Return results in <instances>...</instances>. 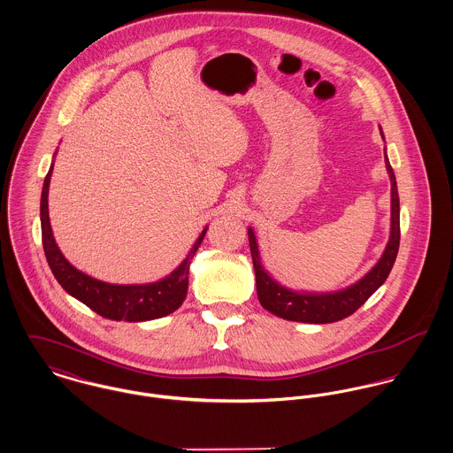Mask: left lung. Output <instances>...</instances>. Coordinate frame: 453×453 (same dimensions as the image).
Segmentation results:
<instances>
[{
    "label": "left lung",
    "instance_id": "left-lung-1",
    "mask_svg": "<svg viewBox=\"0 0 453 453\" xmlns=\"http://www.w3.org/2000/svg\"><path fill=\"white\" fill-rule=\"evenodd\" d=\"M380 135H382V130H380ZM386 168L391 179V236H389L388 247L382 253L380 260L370 269V273L344 290L330 292V294H307V292H294L290 288L281 287L264 271L260 264L255 234L251 229H249L251 260H253L255 281H257V296L264 309L290 321L334 323L351 316L352 312L368 301V297L388 280L400 249V196H398L396 177L391 163L388 161V156H386Z\"/></svg>",
    "mask_w": 453,
    "mask_h": 453
}]
</instances>
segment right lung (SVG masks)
Wrapping results in <instances>:
<instances>
[{"instance_id":"add662e5","label":"right lung","mask_w":453,"mask_h":453,"mask_svg":"<svg viewBox=\"0 0 453 453\" xmlns=\"http://www.w3.org/2000/svg\"><path fill=\"white\" fill-rule=\"evenodd\" d=\"M53 165L45 177L43 193H42V238L47 262L50 265L53 276L60 287L73 296L74 299L83 302L92 311L101 314L102 318L114 321H148L163 318L177 311L188 294L189 285V264L196 250L202 245L206 229L196 240L195 247L184 262L165 280L148 283V285H111L96 278H90L78 271L74 265L58 250L53 234H51L50 217H49V188Z\"/></svg>"}]
</instances>
